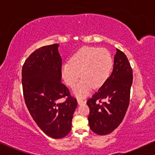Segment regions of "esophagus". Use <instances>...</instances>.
<instances>
[{"instance_id":"obj_1","label":"esophagus","mask_w":155,"mask_h":155,"mask_svg":"<svg viewBox=\"0 0 155 155\" xmlns=\"http://www.w3.org/2000/svg\"><path fill=\"white\" fill-rule=\"evenodd\" d=\"M77 101L78 104H83L86 103V100H82L81 98H77Z\"/></svg>"}]
</instances>
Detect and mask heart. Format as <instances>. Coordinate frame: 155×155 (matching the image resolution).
Returning <instances> with one entry per match:
<instances>
[{"mask_svg":"<svg viewBox=\"0 0 155 155\" xmlns=\"http://www.w3.org/2000/svg\"><path fill=\"white\" fill-rule=\"evenodd\" d=\"M114 59L106 48L84 47L62 66V77L65 84L72 87L81 77V79L74 88V93L84 97L91 92L92 87L98 88L105 84L111 73ZM80 76H79V74Z\"/></svg>","mask_w":155,"mask_h":155,"instance_id":"b5f03b06","label":"heart"}]
</instances>
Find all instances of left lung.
Wrapping results in <instances>:
<instances>
[{
  "label": "left lung",
  "instance_id": "left-lung-1",
  "mask_svg": "<svg viewBox=\"0 0 155 155\" xmlns=\"http://www.w3.org/2000/svg\"><path fill=\"white\" fill-rule=\"evenodd\" d=\"M116 51L111 74L87 101L90 128L99 135H107L115 130L122 122L129 104L132 69L126 55L117 48ZM101 99L107 101L101 103Z\"/></svg>",
  "mask_w": 155,
  "mask_h": 155
}]
</instances>
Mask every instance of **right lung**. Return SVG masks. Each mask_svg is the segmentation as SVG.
Wrapping results in <instances>:
<instances>
[{"label":"right lung","mask_w":155,"mask_h":155,"mask_svg":"<svg viewBox=\"0 0 155 155\" xmlns=\"http://www.w3.org/2000/svg\"><path fill=\"white\" fill-rule=\"evenodd\" d=\"M58 45L45 46L29 55L22 68L25 103L35 122L48 137L61 138L71 131L77 99L61 82ZM65 97L66 101H57Z\"/></svg>","instance_id":"add662e5"}]
</instances>
